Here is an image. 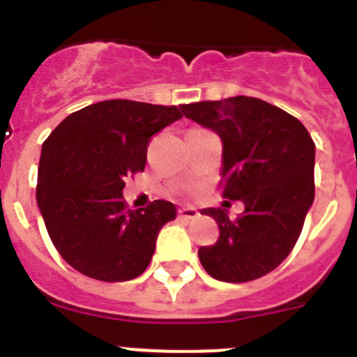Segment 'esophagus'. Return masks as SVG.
Listing matches in <instances>:
<instances>
[{
  "mask_svg": "<svg viewBox=\"0 0 357 357\" xmlns=\"http://www.w3.org/2000/svg\"><path fill=\"white\" fill-rule=\"evenodd\" d=\"M178 218L181 220H195V218H198V211L195 209V207H182L181 211H178Z\"/></svg>",
  "mask_w": 357,
  "mask_h": 357,
  "instance_id": "34e87169",
  "label": "esophagus"
}]
</instances>
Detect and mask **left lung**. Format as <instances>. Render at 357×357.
<instances>
[{"label":"left lung","instance_id":"left-lung-1","mask_svg":"<svg viewBox=\"0 0 357 357\" xmlns=\"http://www.w3.org/2000/svg\"><path fill=\"white\" fill-rule=\"evenodd\" d=\"M181 109L222 139L223 197L245 206L236 220L225 209H202L220 227L213 247L198 250L202 266L223 282L259 279L288 257L313 206V139L298 119L259 98L234 96Z\"/></svg>","mask_w":357,"mask_h":357}]
</instances>
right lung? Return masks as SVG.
<instances>
[{"mask_svg": "<svg viewBox=\"0 0 357 357\" xmlns=\"http://www.w3.org/2000/svg\"><path fill=\"white\" fill-rule=\"evenodd\" d=\"M176 107L107 100L69 114L40 150L37 206L68 264L105 282L139 277L159 230L176 218L172 202L125 209V176L143 172L153 134L181 119Z\"/></svg>", "mask_w": 357, "mask_h": 357, "instance_id": "add662e5", "label": "right lung"}]
</instances>
